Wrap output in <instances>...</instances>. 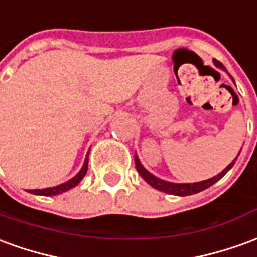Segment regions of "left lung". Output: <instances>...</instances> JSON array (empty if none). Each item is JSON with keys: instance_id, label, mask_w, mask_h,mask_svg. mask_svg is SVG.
<instances>
[{"instance_id": "8db88e82", "label": "left lung", "mask_w": 257, "mask_h": 257, "mask_svg": "<svg viewBox=\"0 0 257 257\" xmlns=\"http://www.w3.org/2000/svg\"><path fill=\"white\" fill-rule=\"evenodd\" d=\"M214 65L220 69H223L225 70V67L223 66V63H220L219 61H216L214 59ZM227 72V70H225ZM230 76V74H228ZM231 77V76H230ZM236 158L234 161L231 162L228 166L225 167L224 170L221 173H219L217 176H214V177L209 178V180H205V181H199V183H185V184H177V183H169V181H165V180H161V178H158L154 174H151V173L145 169V167L141 165V162L138 159V156L136 155L134 156V162H136V167H137V172L140 173V176L147 181V183L151 185V187H154L156 190L162 191V192H166V194H170V195H178V196H188V195H194V194H198V192H201V191L206 190L209 187H212L213 184L217 183L220 178L224 176L225 173L230 170L231 167L234 166V163H235Z\"/></svg>"}]
</instances>
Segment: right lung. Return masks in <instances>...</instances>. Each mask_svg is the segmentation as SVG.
I'll list each match as a JSON object with an SVG mask.
<instances>
[{"label": "right lung", "instance_id": "obj_1", "mask_svg": "<svg viewBox=\"0 0 257 257\" xmlns=\"http://www.w3.org/2000/svg\"><path fill=\"white\" fill-rule=\"evenodd\" d=\"M87 169H88V154H87V156H85L84 165H83V167H81V170H80V172L77 173L73 178H70L69 181L61 184V185L52 187V188H44V190H30L29 192H30V194H34V195L52 196V195H58V194H62V192H65V191L72 190L73 187H76V185L83 180V177L85 176V173H87Z\"/></svg>", "mask_w": 257, "mask_h": 257}]
</instances>
